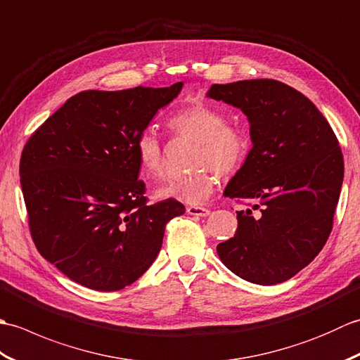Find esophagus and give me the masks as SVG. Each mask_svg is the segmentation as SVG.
<instances>
[{"label": "esophagus", "mask_w": 360, "mask_h": 360, "mask_svg": "<svg viewBox=\"0 0 360 360\" xmlns=\"http://www.w3.org/2000/svg\"><path fill=\"white\" fill-rule=\"evenodd\" d=\"M187 213L193 217H209L210 210L204 207H198V205H190V207H187Z\"/></svg>", "instance_id": "34e87169"}]
</instances>
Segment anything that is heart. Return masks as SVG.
Segmentation results:
<instances>
[{"instance_id":"heart-1","label":"heart","mask_w":360,"mask_h":360,"mask_svg":"<svg viewBox=\"0 0 360 360\" xmlns=\"http://www.w3.org/2000/svg\"><path fill=\"white\" fill-rule=\"evenodd\" d=\"M168 125L176 136L196 142L193 165L200 170L160 186L156 196L200 205L207 201L218 182L209 167L221 174L233 173L246 158L248 137L241 129L227 125L224 114L207 103L188 106L176 114ZM136 155L148 178H159L164 173V147L156 134L143 131L136 142Z\"/></svg>"}]
</instances>
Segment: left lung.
I'll list each match as a JSON object with an SVG mask.
<instances>
[{
    "instance_id": "1",
    "label": "left lung",
    "mask_w": 360,
    "mask_h": 360,
    "mask_svg": "<svg viewBox=\"0 0 360 360\" xmlns=\"http://www.w3.org/2000/svg\"><path fill=\"white\" fill-rule=\"evenodd\" d=\"M205 96L246 114L252 148L224 196L258 202L236 212L238 229L218 244V255L255 285L286 281L319 255L331 233L343 182L338 137L308 97L277 80L212 85Z\"/></svg>"
}]
</instances>
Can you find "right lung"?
Instances as JSON below:
<instances>
[{
	"mask_svg": "<svg viewBox=\"0 0 360 360\" xmlns=\"http://www.w3.org/2000/svg\"><path fill=\"white\" fill-rule=\"evenodd\" d=\"M170 88L83 91L30 136L20 182L38 252L68 278L94 290L131 285L155 262L179 201L147 204L136 142Z\"/></svg>",
	"mask_w": 360,
	"mask_h": 360,
	"instance_id": "1",
	"label": "right lung"
}]
</instances>
